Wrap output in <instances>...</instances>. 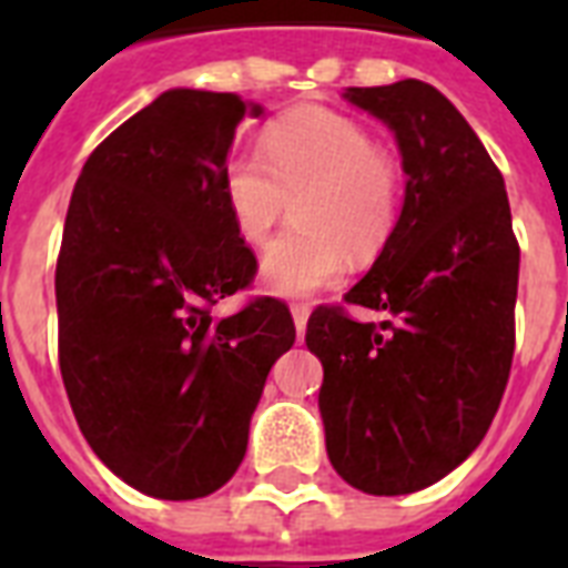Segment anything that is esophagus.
Returning <instances> with one entry per match:
<instances>
[{
	"label": "esophagus",
	"mask_w": 568,
	"mask_h": 568,
	"mask_svg": "<svg viewBox=\"0 0 568 568\" xmlns=\"http://www.w3.org/2000/svg\"><path fill=\"white\" fill-rule=\"evenodd\" d=\"M310 312H312L310 303H292V318H294V327H297V333H303V329H306Z\"/></svg>",
	"instance_id": "34e87169"
}]
</instances>
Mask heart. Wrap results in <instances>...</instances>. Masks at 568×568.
Segmentation results:
<instances>
[{
    "label": "heart",
    "mask_w": 568,
    "mask_h": 568,
    "mask_svg": "<svg viewBox=\"0 0 568 568\" xmlns=\"http://www.w3.org/2000/svg\"><path fill=\"white\" fill-rule=\"evenodd\" d=\"M262 159L223 164V200L247 244H265L297 200V223L267 247L262 280L274 294L306 297L377 253L400 214V171L372 132L329 109H297L262 132Z\"/></svg>",
    "instance_id": "heart-1"
}]
</instances>
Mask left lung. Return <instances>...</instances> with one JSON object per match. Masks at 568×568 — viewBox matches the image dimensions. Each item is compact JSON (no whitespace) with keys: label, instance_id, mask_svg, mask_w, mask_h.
Masks as SVG:
<instances>
[{"label":"left lung","instance_id":"8db88e82","mask_svg":"<svg viewBox=\"0 0 568 568\" xmlns=\"http://www.w3.org/2000/svg\"><path fill=\"white\" fill-rule=\"evenodd\" d=\"M397 138L406 196L372 271L327 303L306 345L324 365L329 463L368 495H406L454 471L489 430L516 347L519 241L504 176L466 118L418 79L347 88Z\"/></svg>","mask_w":568,"mask_h":568}]
</instances>
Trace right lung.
<instances>
[{"instance_id":"add662e5","label":"right lung","mask_w":568,"mask_h":568,"mask_svg":"<svg viewBox=\"0 0 568 568\" xmlns=\"http://www.w3.org/2000/svg\"><path fill=\"white\" fill-rule=\"evenodd\" d=\"M244 114L262 109L176 88L120 123L79 173L58 250V365L79 430L164 501L235 475L267 372L294 345L276 297L212 318L256 276L221 185Z\"/></svg>"}]
</instances>
